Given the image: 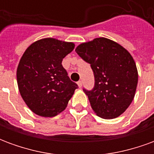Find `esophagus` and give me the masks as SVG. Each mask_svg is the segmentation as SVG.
Instances as JSON below:
<instances>
[{"mask_svg":"<svg viewBox=\"0 0 154 154\" xmlns=\"http://www.w3.org/2000/svg\"><path fill=\"white\" fill-rule=\"evenodd\" d=\"M77 85H78V87L81 88V87H82V81H78V82H77Z\"/></svg>","mask_w":154,"mask_h":154,"instance_id":"1","label":"esophagus"}]
</instances>
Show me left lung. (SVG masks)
<instances>
[{
  "instance_id": "1",
  "label": "left lung",
  "mask_w": 154,
  "mask_h": 154,
  "mask_svg": "<svg viewBox=\"0 0 154 154\" xmlns=\"http://www.w3.org/2000/svg\"><path fill=\"white\" fill-rule=\"evenodd\" d=\"M75 51L93 71V89L83 91L94 112L103 119L124 113L132 102L138 84V71L130 54L106 38L82 43Z\"/></svg>"
}]
</instances>
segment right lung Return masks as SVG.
I'll return each mask as SVG.
<instances>
[{
  "label": "right lung",
  "mask_w": 154,
  "mask_h": 154,
  "mask_svg": "<svg viewBox=\"0 0 154 154\" xmlns=\"http://www.w3.org/2000/svg\"><path fill=\"white\" fill-rule=\"evenodd\" d=\"M73 43L46 38L25 50L17 67V83L30 110L54 117L66 109L78 86L70 80L62 61L74 49Z\"/></svg>",
  "instance_id": "1"
}]
</instances>
